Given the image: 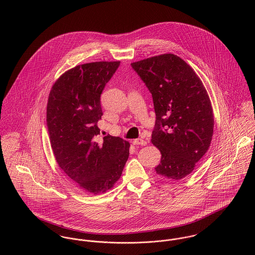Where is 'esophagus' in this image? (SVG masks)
I'll return each instance as SVG.
<instances>
[{
    "instance_id": "esophagus-1",
    "label": "esophagus",
    "mask_w": 255,
    "mask_h": 255,
    "mask_svg": "<svg viewBox=\"0 0 255 255\" xmlns=\"http://www.w3.org/2000/svg\"><path fill=\"white\" fill-rule=\"evenodd\" d=\"M132 143L134 145H146L145 140L141 139V138H137V139H133L132 140Z\"/></svg>"
}]
</instances>
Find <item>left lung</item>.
Masks as SVG:
<instances>
[{
    "instance_id": "8db88e82",
    "label": "left lung",
    "mask_w": 255,
    "mask_h": 255,
    "mask_svg": "<svg viewBox=\"0 0 255 255\" xmlns=\"http://www.w3.org/2000/svg\"><path fill=\"white\" fill-rule=\"evenodd\" d=\"M152 94L156 114L151 142L161 152L155 168L169 180H182L207 152L214 116L207 91L195 72L174 54L131 64Z\"/></svg>"
}]
</instances>
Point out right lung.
Masks as SVG:
<instances>
[{
    "mask_svg": "<svg viewBox=\"0 0 255 255\" xmlns=\"http://www.w3.org/2000/svg\"><path fill=\"white\" fill-rule=\"evenodd\" d=\"M119 66V61L78 65L57 79L48 98L47 127L56 161L92 194L115 185L129 155L128 141L121 137L97 139L103 115L100 96Z\"/></svg>",
    "mask_w": 255,
    "mask_h": 255,
    "instance_id": "add662e5",
    "label": "right lung"
}]
</instances>
